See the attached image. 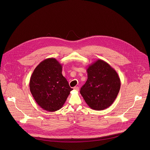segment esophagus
Here are the masks:
<instances>
[{
	"label": "esophagus",
	"mask_w": 150,
	"mask_h": 150,
	"mask_svg": "<svg viewBox=\"0 0 150 150\" xmlns=\"http://www.w3.org/2000/svg\"><path fill=\"white\" fill-rule=\"evenodd\" d=\"M74 90H75V91H79V88L78 86H75V87H74Z\"/></svg>",
	"instance_id": "obj_1"
}]
</instances>
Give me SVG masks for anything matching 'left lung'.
<instances>
[{"instance_id": "1", "label": "left lung", "mask_w": 150, "mask_h": 150, "mask_svg": "<svg viewBox=\"0 0 150 150\" xmlns=\"http://www.w3.org/2000/svg\"><path fill=\"white\" fill-rule=\"evenodd\" d=\"M86 71L88 79L80 91L86 104L92 109L98 111L110 107L120 88L117 73L102 59L89 64Z\"/></svg>"}]
</instances>
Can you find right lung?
<instances>
[{"mask_svg":"<svg viewBox=\"0 0 150 150\" xmlns=\"http://www.w3.org/2000/svg\"><path fill=\"white\" fill-rule=\"evenodd\" d=\"M62 65L56 58H49L36 67L29 83L30 90L38 105L54 112L64 106L73 89L62 74Z\"/></svg>","mask_w":150,"mask_h":150,"instance_id":"right-lung-1","label":"right lung"}]
</instances>
